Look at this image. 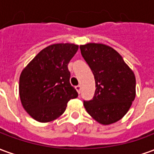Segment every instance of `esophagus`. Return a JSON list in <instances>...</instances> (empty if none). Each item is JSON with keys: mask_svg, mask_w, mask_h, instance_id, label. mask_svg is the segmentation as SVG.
<instances>
[{"mask_svg": "<svg viewBox=\"0 0 154 154\" xmlns=\"http://www.w3.org/2000/svg\"><path fill=\"white\" fill-rule=\"evenodd\" d=\"M76 90H77V91L78 92V93L80 94V92H81V86L80 85H78V86H77V87H76Z\"/></svg>", "mask_w": 154, "mask_h": 154, "instance_id": "obj_1", "label": "esophagus"}]
</instances>
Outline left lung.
Returning <instances> with one entry per match:
<instances>
[{"label": "left lung", "mask_w": 154, "mask_h": 154, "mask_svg": "<svg viewBox=\"0 0 154 154\" xmlns=\"http://www.w3.org/2000/svg\"><path fill=\"white\" fill-rule=\"evenodd\" d=\"M80 49L96 82L92 100L83 101L87 113L102 125L117 122L135 98L134 74L110 46L91 43L81 45Z\"/></svg>", "instance_id": "left-lung-1"}]
</instances>
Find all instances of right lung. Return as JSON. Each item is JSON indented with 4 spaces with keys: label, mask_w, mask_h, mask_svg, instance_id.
<instances>
[{
    "label": "right lung",
    "mask_w": 154,
    "mask_h": 154,
    "mask_svg": "<svg viewBox=\"0 0 154 154\" xmlns=\"http://www.w3.org/2000/svg\"><path fill=\"white\" fill-rule=\"evenodd\" d=\"M78 49L73 44H56L41 50L23 69L19 91L23 107L33 119L46 123L58 118L67 102L78 96L70 84L67 65Z\"/></svg>",
    "instance_id": "right-lung-1"
}]
</instances>
